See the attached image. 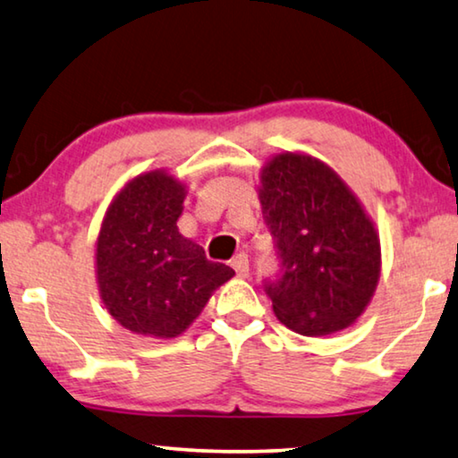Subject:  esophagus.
<instances>
[{"mask_svg": "<svg viewBox=\"0 0 458 458\" xmlns=\"http://www.w3.org/2000/svg\"><path fill=\"white\" fill-rule=\"evenodd\" d=\"M232 267H234L238 277H247L249 276V257L236 255L234 259H232Z\"/></svg>", "mask_w": 458, "mask_h": 458, "instance_id": "1", "label": "esophagus"}]
</instances>
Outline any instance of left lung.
<instances>
[{"mask_svg":"<svg viewBox=\"0 0 458 458\" xmlns=\"http://www.w3.org/2000/svg\"><path fill=\"white\" fill-rule=\"evenodd\" d=\"M259 201L279 261L263 279L277 318L310 337L350 327L380 276L378 234L352 191L320 160L279 154L263 168Z\"/></svg>","mask_w":458,"mask_h":458,"instance_id":"8db88e82","label":"left lung"}]
</instances>
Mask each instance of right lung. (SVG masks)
<instances>
[{
    "label": "right lung",
    "instance_id": "obj_1",
    "mask_svg": "<svg viewBox=\"0 0 458 458\" xmlns=\"http://www.w3.org/2000/svg\"><path fill=\"white\" fill-rule=\"evenodd\" d=\"M185 187L148 173L114 197L97 244L102 302L125 329L176 337L199 317L217 285L234 269L208 261L206 250L176 228Z\"/></svg>",
    "mask_w": 458,
    "mask_h": 458
}]
</instances>
